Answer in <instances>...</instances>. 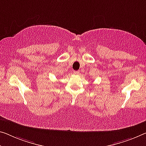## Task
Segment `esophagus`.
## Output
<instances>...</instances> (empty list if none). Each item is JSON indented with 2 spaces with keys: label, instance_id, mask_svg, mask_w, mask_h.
Segmentation results:
<instances>
[{
  "label": "esophagus",
  "instance_id": "1",
  "mask_svg": "<svg viewBox=\"0 0 146 146\" xmlns=\"http://www.w3.org/2000/svg\"><path fill=\"white\" fill-rule=\"evenodd\" d=\"M74 74H76V75L79 74H80V71H78V70H75V71H74Z\"/></svg>",
  "mask_w": 146,
  "mask_h": 146
}]
</instances>
